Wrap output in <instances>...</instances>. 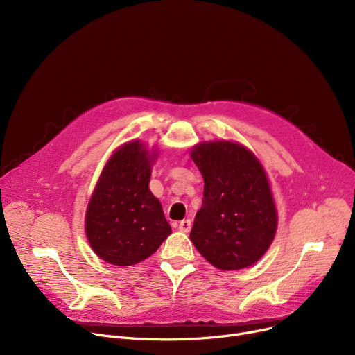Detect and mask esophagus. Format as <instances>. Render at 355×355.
I'll use <instances>...</instances> for the list:
<instances>
[{"label": "esophagus", "instance_id": "34e87169", "mask_svg": "<svg viewBox=\"0 0 355 355\" xmlns=\"http://www.w3.org/2000/svg\"><path fill=\"white\" fill-rule=\"evenodd\" d=\"M190 229H191V220H182V221H180V225H178V230L180 232H182V233H189L190 232Z\"/></svg>", "mask_w": 355, "mask_h": 355}]
</instances>
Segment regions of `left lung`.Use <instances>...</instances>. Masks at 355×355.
Returning a JSON list of instances; mask_svg holds the SVG:
<instances>
[{
    "instance_id": "1",
    "label": "left lung",
    "mask_w": 355,
    "mask_h": 355,
    "mask_svg": "<svg viewBox=\"0 0 355 355\" xmlns=\"http://www.w3.org/2000/svg\"><path fill=\"white\" fill-rule=\"evenodd\" d=\"M190 155L204 178L193 245L217 269L252 266L272 245L277 227L262 164L246 146L230 141L201 142Z\"/></svg>"
}]
</instances>
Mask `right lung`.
I'll list each match as a JSON object with an SVG mask.
<instances>
[{"label":"right lung","mask_w":355,"mask_h":355,"mask_svg":"<svg viewBox=\"0 0 355 355\" xmlns=\"http://www.w3.org/2000/svg\"><path fill=\"white\" fill-rule=\"evenodd\" d=\"M155 151L130 141L109 158L90 201L85 230L102 260L116 266L142 262L171 234L161 202L149 190Z\"/></svg>","instance_id":"add662e5"}]
</instances>
